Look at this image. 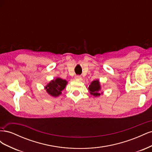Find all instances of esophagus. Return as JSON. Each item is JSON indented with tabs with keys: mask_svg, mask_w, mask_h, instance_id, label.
I'll return each instance as SVG.
<instances>
[{
	"mask_svg": "<svg viewBox=\"0 0 152 152\" xmlns=\"http://www.w3.org/2000/svg\"><path fill=\"white\" fill-rule=\"evenodd\" d=\"M75 79H78V80H81L82 79V77L80 75H75Z\"/></svg>",
	"mask_w": 152,
	"mask_h": 152,
	"instance_id": "obj_1",
	"label": "esophagus"
}]
</instances>
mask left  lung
I'll return each instance as SVG.
<instances>
[{"instance_id": "1", "label": "left lung", "mask_w": 152, "mask_h": 152, "mask_svg": "<svg viewBox=\"0 0 152 152\" xmlns=\"http://www.w3.org/2000/svg\"><path fill=\"white\" fill-rule=\"evenodd\" d=\"M88 89L90 92V94L91 95H93L95 97L96 96H99L102 94V93H100V90H101V86L99 81L98 80H96L93 81L89 85Z\"/></svg>"}]
</instances>
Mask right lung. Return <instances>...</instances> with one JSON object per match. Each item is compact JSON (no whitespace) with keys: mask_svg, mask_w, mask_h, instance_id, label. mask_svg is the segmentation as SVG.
Here are the masks:
<instances>
[{"mask_svg":"<svg viewBox=\"0 0 152 152\" xmlns=\"http://www.w3.org/2000/svg\"><path fill=\"white\" fill-rule=\"evenodd\" d=\"M68 82L61 78H56L55 80L50 81L45 87V89L47 93L53 97H57L61 94V91L65 88Z\"/></svg>","mask_w":152,"mask_h":152,"instance_id":"right-lung-1","label":"right lung"}]
</instances>
